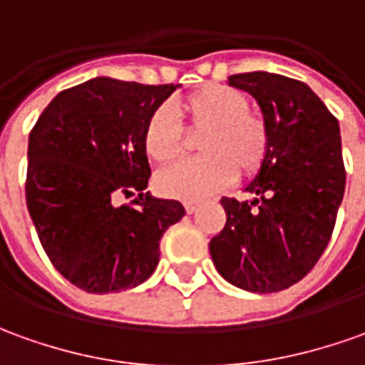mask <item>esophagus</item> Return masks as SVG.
I'll list each match as a JSON object with an SVG mask.
<instances>
[{"label": "esophagus", "mask_w": 365, "mask_h": 365, "mask_svg": "<svg viewBox=\"0 0 365 365\" xmlns=\"http://www.w3.org/2000/svg\"><path fill=\"white\" fill-rule=\"evenodd\" d=\"M183 205H185V212L187 214H195L200 210V202H185Z\"/></svg>", "instance_id": "esophagus-1"}]
</instances>
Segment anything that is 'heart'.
Returning a JSON list of instances; mask_svg holds the SVG:
<instances>
[{"instance_id":"heart-1","label":"heart","mask_w":365,"mask_h":365,"mask_svg":"<svg viewBox=\"0 0 365 365\" xmlns=\"http://www.w3.org/2000/svg\"><path fill=\"white\" fill-rule=\"evenodd\" d=\"M242 89L210 83L178 103L192 133H203L197 151L203 158L180 162L158 173V192L183 202H197L227 187L235 175L252 178L272 151V133L264 115L250 110ZM185 131L165 108L151 113L143 128V150L153 162L170 163L185 150Z\"/></svg>"}]
</instances>
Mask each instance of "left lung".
Masks as SVG:
<instances>
[{
  "label": "left lung",
  "mask_w": 365,
  "mask_h": 365,
  "mask_svg": "<svg viewBox=\"0 0 365 365\" xmlns=\"http://www.w3.org/2000/svg\"><path fill=\"white\" fill-rule=\"evenodd\" d=\"M230 86L250 91L272 133V151L245 192L254 202L222 197L224 230L210 254L230 284L282 292L306 277L328 247L346 190L339 123L304 81L250 71Z\"/></svg>",
  "instance_id": "left-lung-1"
}]
</instances>
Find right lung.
Wrapping results in <instances>:
<instances>
[{
	"instance_id": "right-lung-1",
	"label": "right lung",
	"mask_w": 365,
	"mask_h": 365,
	"mask_svg": "<svg viewBox=\"0 0 365 365\" xmlns=\"http://www.w3.org/2000/svg\"><path fill=\"white\" fill-rule=\"evenodd\" d=\"M175 88L89 79L51 99L29 133L27 210L49 262L83 292L143 284L163 232L185 215L180 202L145 193L143 128ZM120 195L134 200L115 206Z\"/></svg>"
}]
</instances>
